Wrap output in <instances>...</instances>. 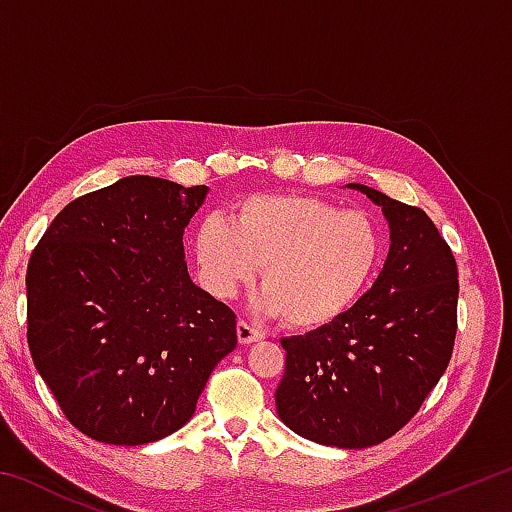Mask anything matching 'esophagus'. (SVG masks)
<instances>
[{"label":"esophagus","instance_id":"obj_1","mask_svg":"<svg viewBox=\"0 0 512 512\" xmlns=\"http://www.w3.org/2000/svg\"><path fill=\"white\" fill-rule=\"evenodd\" d=\"M259 339H262V332H259V329H255L253 325H248L246 320H239V323H237V341L241 345L255 343Z\"/></svg>","mask_w":512,"mask_h":512}]
</instances>
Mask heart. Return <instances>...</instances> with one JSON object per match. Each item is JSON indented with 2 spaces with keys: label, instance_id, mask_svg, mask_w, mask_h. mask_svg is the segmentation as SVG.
Returning a JSON list of instances; mask_svg holds the SVG:
<instances>
[{
  "label": "heart",
  "instance_id": "b5f03b06",
  "mask_svg": "<svg viewBox=\"0 0 512 512\" xmlns=\"http://www.w3.org/2000/svg\"><path fill=\"white\" fill-rule=\"evenodd\" d=\"M194 253L214 296H235L264 266L259 305L293 329H320L368 291L384 237L366 212H345L316 196L253 194L235 205L232 223L207 214Z\"/></svg>",
  "mask_w": 512,
  "mask_h": 512
}]
</instances>
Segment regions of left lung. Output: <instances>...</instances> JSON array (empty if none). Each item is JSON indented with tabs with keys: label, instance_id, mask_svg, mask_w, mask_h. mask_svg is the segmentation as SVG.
Here are the masks:
<instances>
[{
	"label": "left lung",
	"instance_id": "left-lung-1",
	"mask_svg": "<svg viewBox=\"0 0 512 512\" xmlns=\"http://www.w3.org/2000/svg\"><path fill=\"white\" fill-rule=\"evenodd\" d=\"M384 212L391 248L375 284L336 323L282 339L280 420L320 445L384 443L420 411L452 359L458 271L427 212L352 183Z\"/></svg>",
	"mask_w": 512,
	"mask_h": 512
}]
</instances>
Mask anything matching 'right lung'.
Returning a JSON list of instances; mask_svg holds the SVG:
<instances>
[{"label": "right lung", "instance_id": "add662e5", "mask_svg": "<svg viewBox=\"0 0 512 512\" xmlns=\"http://www.w3.org/2000/svg\"><path fill=\"white\" fill-rule=\"evenodd\" d=\"M205 185L128 176L76 198L33 248L27 341L85 436L146 445L189 422L237 345V316L187 273L183 232Z\"/></svg>", "mask_w": 512, "mask_h": 512}]
</instances>
